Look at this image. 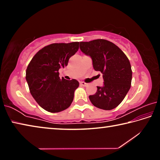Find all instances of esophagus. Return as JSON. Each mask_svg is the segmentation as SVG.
I'll return each instance as SVG.
<instances>
[{
	"label": "esophagus",
	"instance_id": "34e87169",
	"mask_svg": "<svg viewBox=\"0 0 160 160\" xmlns=\"http://www.w3.org/2000/svg\"><path fill=\"white\" fill-rule=\"evenodd\" d=\"M80 83V85H82L83 86H88V83H87L85 82H83V81H81Z\"/></svg>",
	"mask_w": 160,
	"mask_h": 160
}]
</instances>
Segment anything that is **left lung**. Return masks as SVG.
I'll return each instance as SVG.
<instances>
[{
  "mask_svg": "<svg viewBox=\"0 0 160 160\" xmlns=\"http://www.w3.org/2000/svg\"><path fill=\"white\" fill-rule=\"evenodd\" d=\"M80 48L92 59L94 69L103 74L104 85L90 95L94 107L104 110L114 109L123 101L131 85L132 70L128 58L117 46L106 39L81 42Z\"/></svg>",
  "mask_w": 160,
  "mask_h": 160,
  "instance_id": "left-lung-1",
  "label": "left lung"
}]
</instances>
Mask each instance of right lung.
I'll use <instances>...</instances> for the list:
<instances>
[{"label":"right lung","instance_id":"1","mask_svg":"<svg viewBox=\"0 0 160 160\" xmlns=\"http://www.w3.org/2000/svg\"><path fill=\"white\" fill-rule=\"evenodd\" d=\"M79 49V42L54 43L35 54L26 70L29 92L38 104L51 113L60 112L72 102L78 81L59 77L58 70Z\"/></svg>","mask_w":160,"mask_h":160}]
</instances>
